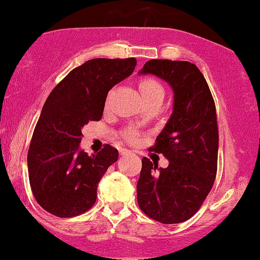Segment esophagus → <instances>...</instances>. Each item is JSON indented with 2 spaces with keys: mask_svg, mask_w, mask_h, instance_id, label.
<instances>
[{
  "mask_svg": "<svg viewBox=\"0 0 260 260\" xmlns=\"http://www.w3.org/2000/svg\"><path fill=\"white\" fill-rule=\"evenodd\" d=\"M120 154H121V156H127V155L131 154V151H129V150H127V149H122L120 151Z\"/></svg>",
  "mask_w": 260,
  "mask_h": 260,
  "instance_id": "esophagus-1",
  "label": "esophagus"
}]
</instances>
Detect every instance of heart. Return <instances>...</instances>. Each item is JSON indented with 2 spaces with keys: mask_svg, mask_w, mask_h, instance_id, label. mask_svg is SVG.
<instances>
[{
  "mask_svg": "<svg viewBox=\"0 0 260 260\" xmlns=\"http://www.w3.org/2000/svg\"><path fill=\"white\" fill-rule=\"evenodd\" d=\"M139 89L142 92L144 100L155 98V96H164L165 94L164 87L154 77H143L139 81ZM123 138L133 143L137 140V133L133 129H128L127 132H124Z\"/></svg>",
  "mask_w": 260,
  "mask_h": 260,
  "instance_id": "obj_1",
  "label": "heart"
}]
</instances>
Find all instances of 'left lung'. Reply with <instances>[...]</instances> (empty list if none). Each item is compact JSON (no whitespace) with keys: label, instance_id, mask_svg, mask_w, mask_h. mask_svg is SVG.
<instances>
[{"label":"left lung","instance_id":"1","mask_svg":"<svg viewBox=\"0 0 260 260\" xmlns=\"http://www.w3.org/2000/svg\"><path fill=\"white\" fill-rule=\"evenodd\" d=\"M139 74H152L170 83L173 112L150 151L170 161L158 168L143 157L137 184L139 208L162 224H177L192 217L202 206L217 176L218 134L213 96L195 64L151 59Z\"/></svg>","mask_w":260,"mask_h":260}]
</instances>
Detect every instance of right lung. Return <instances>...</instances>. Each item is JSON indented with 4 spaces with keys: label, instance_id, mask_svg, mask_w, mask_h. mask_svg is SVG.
I'll return each mask as SVG.
<instances>
[{
    "label": "right lung",
    "instance_id": "obj_1",
    "mask_svg": "<svg viewBox=\"0 0 260 260\" xmlns=\"http://www.w3.org/2000/svg\"><path fill=\"white\" fill-rule=\"evenodd\" d=\"M136 65V58L90 59L71 70L48 95L27 152L31 190L45 211L70 218L95 203L98 183L117 161L118 151L106 144L89 156L80 150L81 129L102 118L109 90Z\"/></svg>",
    "mask_w": 260,
    "mask_h": 260
}]
</instances>
